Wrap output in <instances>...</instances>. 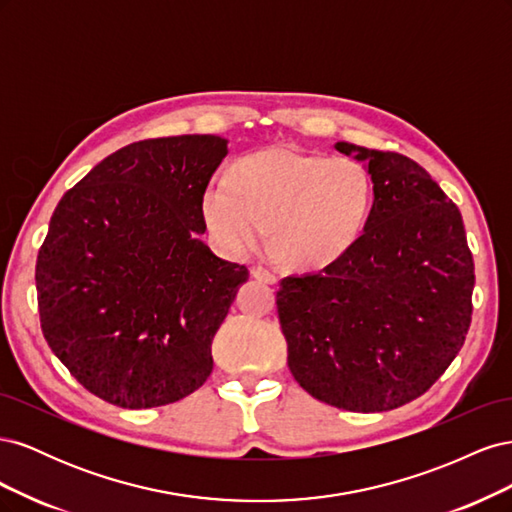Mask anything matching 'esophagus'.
Segmentation results:
<instances>
[{
  "label": "esophagus",
  "mask_w": 512,
  "mask_h": 512,
  "mask_svg": "<svg viewBox=\"0 0 512 512\" xmlns=\"http://www.w3.org/2000/svg\"><path fill=\"white\" fill-rule=\"evenodd\" d=\"M252 275L256 277L258 282H265V284H275V282H277L275 273H271V271L265 269V267H254V269H252Z\"/></svg>",
  "instance_id": "1"
}]
</instances>
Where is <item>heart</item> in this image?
<instances>
[{"label": "heart", "mask_w": 512, "mask_h": 512, "mask_svg": "<svg viewBox=\"0 0 512 512\" xmlns=\"http://www.w3.org/2000/svg\"><path fill=\"white\" fill-rule=\"evenodd\" d=\"M371 209V179L350 158H324L292 147L245 156L232 179L203 194V218L224 250L245 254L267 241L282 262L322 269L359 239Z\"/></svg>", "instance_id": "heart-1"}]
</instances>
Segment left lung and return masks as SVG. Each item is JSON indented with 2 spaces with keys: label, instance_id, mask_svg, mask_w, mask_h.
I'll use <instances>...</instances> for the list:
<instances>
[{
  "label": "left lung",
  "instance_id": "1",
  "mask_svg": "<svg viewBox=\"0 0 512 512\" xmlns=\"http://www.w3.org/2000/svg\"><path fill=\"white\" fill-rule=\"evenodd\" d=\"M335 149L365 166L374 205L342 258L284 277L277 316L301 389L384 412L421 397L461 350L474 262L457 205L423 166L344 141Z\"/></svg>",
  "mask_w": 512,
  "mask_h": 512
}]
</instances>
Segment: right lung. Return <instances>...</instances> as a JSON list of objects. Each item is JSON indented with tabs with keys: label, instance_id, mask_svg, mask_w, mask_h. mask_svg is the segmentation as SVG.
I'll list each match as a JSON object with an SVG mask.
<instances>
[{
	"label": "right lung",
	"instance_id": "1",
	"mask_svg": "<svg viewBox=\"0 0 512 512\" xmlns=\"http://www.w3.org/2000/svg\"><path fill=\"white\" fill-rule=\"evenodd\" d=\"M228 141L183 134L104 158L53 211L36 265L46 344L89 393L130 410L203 386L211 342L250 271L200 239Z\"/></svg>",
	"mask_w": 512,
	"mask_h": 512
}]
</instances>
